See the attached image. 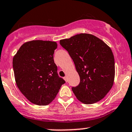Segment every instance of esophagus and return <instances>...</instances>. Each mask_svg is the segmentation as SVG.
Listing matches in <instances>:
<instances>
[{"mask_svg": "<svg viewBox=\"0 0 132 132\" xmlns=\"http://www.w3.org/2000/svg\"><path fill=\"white\" fill-rule=\"evenodd\" d=\"M63 79L65 80V82H67V77H63Z\"/></svg>", "mask_w": 132, "mask_h": 132, "instance_id": "34e87169", "label": "esophagus"}]
</instances>
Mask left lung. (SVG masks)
<instances>
[{
	"mask_svg": "<svg viewBox=\"0 0 132 132\" xmlns=\"http://www.w3.org/2000/svg\"><path fill=\"white\" fill-rule=\"evenodd\" d=\"M60 44L72 59L80 76L79 84L72 88L77 98L92 104L104 98L115 78V60L110 47L88 34L61 40Z\"/></svg>",
	"mask_w": 132,
	"mask_h": 132,
	"instance_id": "1",
	"label": "left lung"
}]
</instances>
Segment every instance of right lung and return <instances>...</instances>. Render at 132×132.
I'll list each match as a JSON object with an SVG mask.
<instances>
[{
  "instance_id": "1",
  "label": "right lung",
  "mask_w": 132,
  "mask_h": 132,
  "mask_svg": "<svg viewBox=\"0 0 132 132\" xmlns=\"http://www.w3.org/2000/svg\"><path fill=\"white\" fill-rule=\"evenodd\" d=\"M55 42L32 40L23 44L13 59L16 84L30 102L47 105L65 83L54 63Z\"/></svg>"
}]
</instances>
